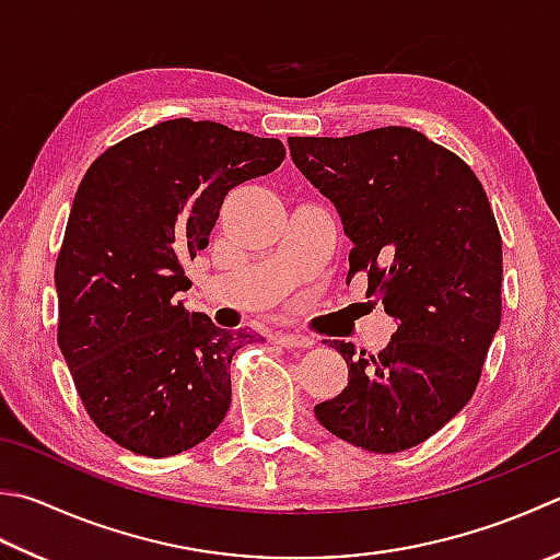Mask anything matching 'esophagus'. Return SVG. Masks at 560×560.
<instances>
[{
	"label": "esophagus",
	"instance_id": "1",
	"mask_svg": "<svg viewBox=\"0 0 560 560\" xmlns=\"http://www.w3.org/2000/svg\"><path fill=\"white\" fill-rule=\"evenodd\" d=\"M279 345L287 349H308V347H313V339L308 335H301V332H281Z\"/></svg>",
	"mask_w": 560,
	"mask_h": 560
}]
</instances>
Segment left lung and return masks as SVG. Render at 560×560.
<instances>
[{
	"instance_id": "obj_1",
	"label": "left lung",
	"mask_w": 560,
	"mask_h": 560,
	"mask_svg": "<svg viewBox=\"0 0 560 560\" xmlns=\"http://www.w3.org/2000/svg\"><path fill=\"white\" fill-rule=\"evenodd\" d=\"M291 160L327 196L352 240L349 279L396 320L386 349L357 354L347 388L315 405L327 432L376 454L430 440L474 396L500 327L502 240L483 184L420 130L289 138Z\"/></svg>"
}]
</instances>
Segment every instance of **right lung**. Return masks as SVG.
<instances>
[{"mask_svg":"<svg viewBox=\"0 0 560 560\" xmlns=\"http://www.w3.org/2000/svg\"><path fill=\"white\" fill-rule=\"evenodd\" d=\"M283 158L277 138L174 118L86 170L55 265L58 345L84 410L133 454H182L223 422L230 361L265 337L186 311L184 261L208 247L228 191Z\"/></svg>","mask_w":560,"mask_h":560,"instance_id":"right-lung-1","label":"right lung"}]
</instances>
